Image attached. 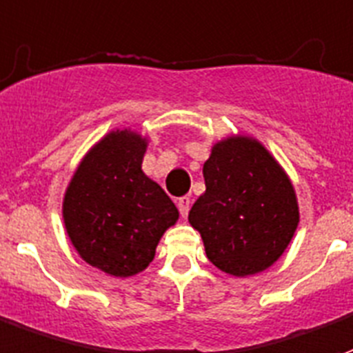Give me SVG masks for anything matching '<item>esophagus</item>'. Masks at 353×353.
<instances>
[{
  "instance_id": "1",
  "label": "esophagus",
  "mask_w": 353,
  "mask_h": 353,
  "mask_svg": "<svg viewBox=\"0 0 353 353\" xmlns=\"http://www.w3.org/2000/svg\"><path fill=\"white\" fill-rule=\"evenodd\" d=\"M190 205H192V201H190V197H179L176 199V206H179V210L182 216L186 217L188 216V212H190Z\"/></svg>"
}]
</instances>
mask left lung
Masks as SVG:
<instances>
[{"mask_svg": "<svg viewBox=\"0 0 353 353\" xmlns=\"http://www.w3.org/2000/svg\"><path fill=\"white\" fill-rule=\"evenodd\" d=\"M206 192L190 210L208 261L236 277L259 274L287 249L298 227L294 188L255 139L230 137L203 167Z\"/></svg>", "mask_w": 353, "mask_h": 353, "instance_id": "obj_1", "label": "left lung"}]
</instances>
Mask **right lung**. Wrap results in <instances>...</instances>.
Wrapping results in <instances>:
<instances>
[{
    "mask_svg": "<svg viewBox=\"0 0 353 353\" xmlns=\"http://www.w3.org/2000/svg\"><path fill=\"white\" fill-rule=\"evenodd\" d=\"M147 143L128 130L105 136L79 163L63 217L85 262L128 277L152 262L161 234L179 219L163 190L141 171Z\"/></svg>",
    "mask_w": 353,
    "mask_h": 353,
    "instance_id": "add662e5",
    "label": "right lung"
}]
</instances>
